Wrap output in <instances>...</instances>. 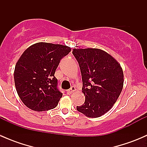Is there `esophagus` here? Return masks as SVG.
<instances>
[{"instance_id": "esophagus-1", "label": "esophagus", "mask_w": 147, "mask_h": 147, "mask_svg": "<svg viewBox=\"0 0 147 147\" xmlns=\"http://www.w3.org/2000/svg\"><path fill=\"white\" fill-rule=\"evenodd\" d=\"M75 90H76V88H75V87H74L73 86V87H72L70 89H69V90H68L67 91V94H71L72 93H73Z\"/></svg>"}]
</instances>
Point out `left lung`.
I'll list each match as a JSON object with an SVG mask.
<instances>
[{
    "label": "left lung",
    "instance_id": "8db88e82",
    "mask_svg": "<svg viewBox=\"0 0 147 147\" xmlns=\"http://www.w3.org/2000/svg\"><path fill=\"white\" fill-rule=\"evenodd\" d=\"M79 63L85 101L77 106L88 117H99L109 110L119 97L124 84L121 66L110 55L100 49H73Z\"/></svg>",
    "mask_w": 147,
    "mask_h": 147
}]
</instances>
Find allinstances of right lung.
<instances>
[{
  "label": "right lung",
  "instance_id": "right-lung-1",
  "mask_svg": "<svg viewBox=\"0 0 147 147\" xmlns=\"http://www.w3.org/2000/svg\"><path fill=\"white\" fill-rule=\"evenodd\" d=\"M68 46L38 42L29 47L16 63L14 80L20 100L35 111L54 109L63 93L55 72L60 60L70 52Z\"/></svg>",
  "mask_w": 147,
  "mask_h": 147
}]
</instances>
